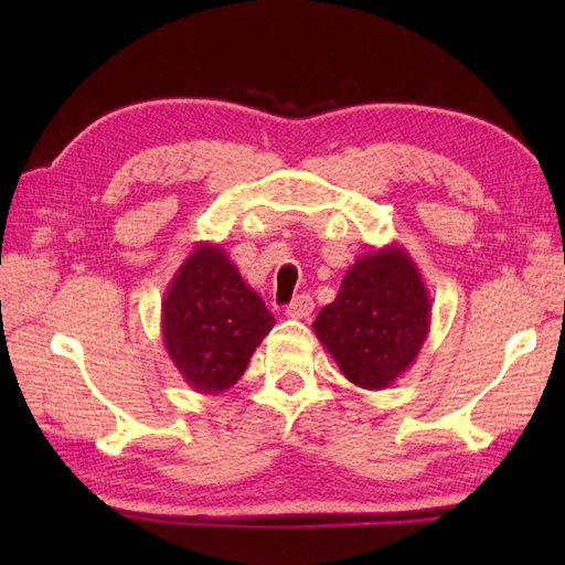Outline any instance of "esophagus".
<instances>
[{
	"label": "esophagus",
	"mask_w": 565,
	"mask_h": 565,
	"mask_svg": "<svg viewBox=\"0 0 565 565\" xmlns=\"http://www.w3.org/2000/svg\"><path fill=\"white\" fill-rule=\"evenodd\" d=\"M313 308H316L313 298H310L308 294H301V296H296L289 306H286V316L294 320H306V318H310V313H313Z\"/></svg>",
	"instance_id": "esophagus-1"
}]
</instances>
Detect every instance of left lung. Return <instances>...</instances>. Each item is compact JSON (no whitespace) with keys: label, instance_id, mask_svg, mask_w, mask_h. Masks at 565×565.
Returning a JSON list of instances; mask_svg holds the SVG:
<instances>
[{"label":"left lung","instance_id":"left-lung-1","mask_svg":"<svg viewBox=\"0 0 565 565\" xmlns=\"http://www.w3.org/2000/svg\"><path fill=\"white\" fill-rule=\"evenodd\" d=\"M431 303L411 252L391 243L347 269L340 294L320 310L313 332L354 386L388 388L415 364Z\"/></svg>","mask_w":565,"mask_h":565}]
</instances>
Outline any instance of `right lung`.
<instances>
[{
    "instance_id": "right-lung-1",
    "label": "right lung",
    "mask_w": 565,
    "mask_h": 565,
    "mask_svg": "<svg viewBox=\"0 0 565 565\" xmlns=\"http://www.w3.org/2000/svg\"><path fill=\"white\" fill-rule=\"evenodd\" d=\"M221 245L196 243L162 298V338L172 364L203 395L227 391L274 328Z\"/></svg>"
}]
</instances>
